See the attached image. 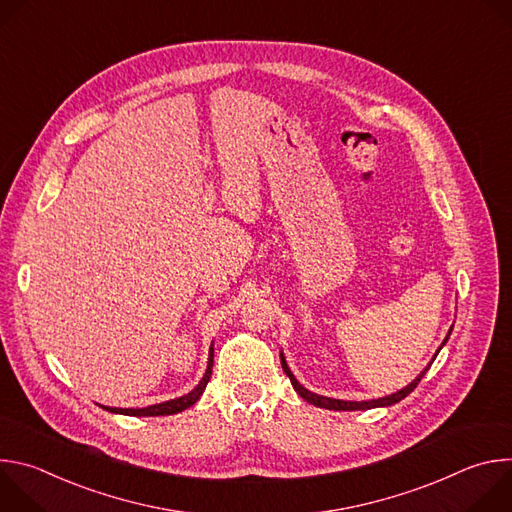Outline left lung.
<instances>
[{"label":"left lung","instance_id":"obj_1","mask_svg":"<svg viewBox=\"0 0 512 512\" xmlns=\"http://www.w3.org/2000/svg\"><path fill=\"white\" fill-rule=\"evenodd\" d=\"M448 340V338H446ZM446 340H444V344H446ZM442 344V346H444ZM440 346V348H442ZM440 352V350H437ZM437 356V354H435ZM281 367H283V371H285V375L289 377V381H291V385H294V389L298 391V395L302 397V399H306L308 403H312V405H316V407H322V409H332V411H358V409H373V407H387V405H395V403H399L401 399H405L417 385H419V381L423 379V375L429 371V367L427 369H423V373L411 383V385H407L405 389H401V391H397V393H393V395H389V397H381V399H373V401H340V399H330V397H324V395H316V393H312V391H308V389H304L298 381H296V377L291 375V371H289V367H287V362H285V358H283V354H281Z\"/></svg>","mask_w":512,"mask_h":512}]
</instances>
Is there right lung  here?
Masks as SVG:
<instances>
[{
    "instance_id": "right-lung-1",
    "label": "right lung",
    "mask_w": 512,
    "mask_h": 512,
    "mask_svg": "<svg viewBox=\"0 0 512 512\" xmlns=\"http://www.w3.org/2000/svg\"><path fill=\"white\" fill-rule=\"evenodd\" d=\"M212 358H214V350L210 346V356H208V367H206V373L202 377V381L184 397H178V399H172V401H166V403H158V405H150V407H143V409H119V407H105L107 411L111 413H123V415H133V417H156V415H174V413H180L184 409H188L190 405H194L200 395L204 393L206 389V383L210 381V375H212Z\"/></svg>"
}]
</instances>
